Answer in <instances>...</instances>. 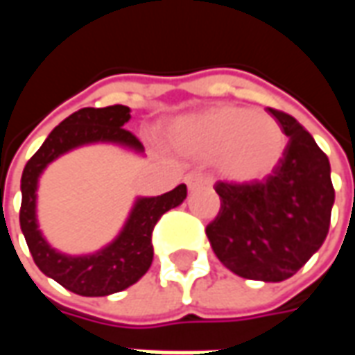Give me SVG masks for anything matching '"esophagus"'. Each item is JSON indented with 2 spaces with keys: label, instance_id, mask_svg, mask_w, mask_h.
I'll use <instances>...</instances> for the list:
<instances>
[{
  "label": "esophagus",
  "instance_id": "1",
  "mask_svg": "<svg viewBox=\"0 0 355 355\" xmlns=\"http://www.w3.org/2000/svg\"><path fill=\"white\" fill-rule=\"evenodd\" d=\"M186 184H188L190 192H196V190L209 186V178L200 175V173H190V175H186Z\"/></svg>",
  "mask_w": 355,
  "mask_h": 355
}]
</instances>
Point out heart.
<instances>
[{
    "instance_id": "b5f03b06",
    "label": "heart",
    "mask_w": 355,
    "mask_h": 355,
    "mask_svg": "<svg viewBox=\"0 0 355 355\" xmlns=\"http://www.w3.org/2000/svg\"><path fill=\"white\" fill-rule=\"evenodd\" d=\"M167 142L180 154L213 159L232 184L266 180L282 162L287 139L282 125L262 110L220 104L175 119Z\"/></svg>"
}]
</instances>
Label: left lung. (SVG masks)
<instances>
[{
    "label": "left lung",
    "mask_w": 355,
    "mask_h": 355,
    "mask_svg": "<svg viewBox=\"0 0 355 355\" xmlns=\"http://www.w3.org/2000/svg\"><path fill=\"white\" fill-rule=\"evenodd\" d=\"M268 110L289 139L282 162L264 182H216L220 211L205 234L230 272L277 283L297 274L323 245L335 190L329 157L312 135L289 114Z\"/></svg>",
    "instance_id": "8db88e82"
}]
</instances>
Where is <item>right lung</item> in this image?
Wrapping results in <instances>:
<instances>
[{
	"instance_id": "right-lung-1",
	"label": "right lung",
	"mask_w": 355,
	"mask_h": 355,
	"mask_svg": "<svg viewBox=\"0 0 355 355\" xmlns=\"http://www.w3.org/2000/svg\"><path fill=\"white\" fill-rule=\"evenodd\" d=\"M131 119L129 106L81 108L51 131L42 148L26 163L20 178V230L43 274L81 297H108L131 287L146 274L154 261L152 232L169 209L186 200V184L162 196L137 198L121 230L110 243L87 254H66L51 245L37 223V186L47 165L76 148L114 144L144 154L139 139L123 129Z\"/></svg>"
}]
</instances>
